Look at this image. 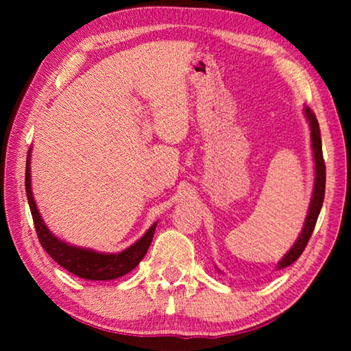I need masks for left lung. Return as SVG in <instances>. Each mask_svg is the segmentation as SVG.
Segmentation results:
<instances>
[{"instance_id":"obj_1","label":"left lung","mask_w":351,"mask_h":351,"mask_svg":"<svg viewBox=\"0 0 351 351\" xmlns=\"http://www.w3.org/2000/svg\"><path fill=\"white\" fill-rule=\"evenodd\" d=\"M304 111L311 130V148H313V158H314V170H316L313 197H311L310 209H308L305 223H304V229H302V232L299 234V239L295 240L293 247H291L287 252V255H285V257L277 263V269L287 268V266L293 265L294 261L300 257L302 252H304L308 241H310L314 226H316L317 217L320 213V209H322V203L325 197V161L322 156V139H320L319 122L316 119V114H314L308 106H305Z\"/></svg>"}]
</instances>
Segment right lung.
Here are the masks:
<instances>
[{
	"label": "right lung",
	"mask_w": 351,
	"mask_h": 351,
	"mask_svg": "<svg viewBox=\"0 0 351 351\" xmlns=\"http://www.w3.org/2000/svg\"><path fill=\"white\" fill-rule=\"evenodd\" d=\"M26 197L31 207V213L34 218L35 230H37L40 245L43 246L45 251L51 255L52 260H56L58 265L63 266L64 269L73 272L74 276L88 278V280H112L128 274L133 271L139 261L144 258L148 247L152 245L154 229L158 223H153L150 229L147 230L142 239L134 243L122 252L117 254H104L96 252L93 249L77 247L68 245L47 229L43 218L40 217V212L35 204L32 197L31 187V150L27 153L26 159Z\"/></svg>",
	"instance_id": "right-lung-1"
}]
</instances>
